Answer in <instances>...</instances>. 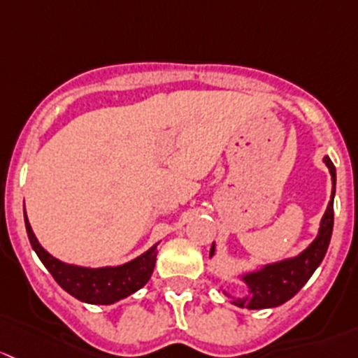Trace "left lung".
Instances as JSON below:
<instances>
[{
    "label": "left lung",
    "instance_id": "left-lung-1",
    "mask_svg": "<svg viewBox=\"0 0 358 358\" xmlns=\"http://www.w3.org/2000/svg\"><path fill=\"white\" fill-rule=\"evenodd\" d=\"M324 164L329 169L333 191H331V201L327 203L326 212L320 219L317 238L296 257L274 262V264H265L264 267L257 268V271L243 274L241 281L248 288V294H245L243 298H233L227 291H222L226 296L233 298L234 305L241 308H250V310L279 307L303 288L305 282L310 279V275L320 265L327 252V246H329L331 234H333V203L334 193H336V169H334L329 157H324ZM213 253H215V243L210 248V257H213Z\"/></svg>",
    "mask_w": 358,
    "mask_h": 358
}]
</instances>
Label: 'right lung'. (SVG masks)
<instances>
[{"instance_id": "add662e5", "label": "right lung", "mask_w": 358, "mask_h": 358, "mask_svg": "<svg viewBox=\"0 0 358 358\" xmlns=\"http://www.w3.org/2000/svg\"><path fill=\"white\" fill-rule=\"evenodd\" d=\"M24 219L32 250L38 253L39 260L50 271L55 281L77 300L93 305H112L141 289L152 278L155 262H157L158 243L146 250L145 253L136 257L134 260L117 265V267H80V265L65 264V262L50 255L39 245L38 238L29 224L27 215H25V210Z\"/></svg>"}]
</instances>
